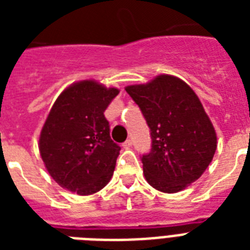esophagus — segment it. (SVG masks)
<instances>
[{
  "label": "esophagus",
  "mask_w": 250,
  "mask_h": 250,
  "mask_svg": "<svg viewBox=\"0 0 250 250\" xmlns=\"http://www.w3.org/2000/svg\"><path fill=\"white\" fill-rule=\"evenodd\" d=\"M132 146V140H125V143H123V148L125 149H129Z\"/></svg>",
  "instance_id": "esophagus-1"
}]
</instances>
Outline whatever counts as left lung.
<instances>
[{"mask_svg": "<svg viewBox=\"0 0 250 250\" xmlns=\"http://www.w3.org/2000/svg\"><path fill=\"white\" fill-rule=\"evenodd\" d=\"M125 92L150 128L152 149L141 156L146 182L175 193L196 182L217 149V135L197 94L179 78L160 75Z\"/></svg>", "mask_w": 250, "mask_h": 250, "instance_id": "1", "label": "left lung"}]
</instances>
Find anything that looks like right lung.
<instances>
[{"label": "right lung", "mask_w": 250, "mask_h": 250, "mask_svg": "<svg viewBox=\"0 0 250 250\" xmlns=\"http://www.w3.org/2000/svg\"><path fill=\"white\" fill-rule=\"evenodd\" d=\"M118 93L117 88L83 80L66 88L54 102L39 149L62 188L86 196L101 190L113 176L121 146L111 140L104 113Z\"/></svg>", "instance_id": "right-lung-1"}]
</instances>
